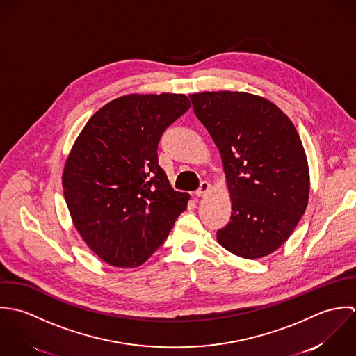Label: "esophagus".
Returning a JSON list of instances; mask_svg holds the SVG:
<instances>
[{
    "mask_svg": "<svg viewBox=\"0 0 356 356\" xmlns=\"http://www.w3.org/2000/svg\"><path fill=\"white\" fill-rule=\"evenodd\" d=\"M211 190H212L211 183H208V181H202V183H201V186H200V188L195 191V194H197V197L202 198V197H207V195L211 193Z\"/></svg>",
    "mask_w": 356,
    "mask_h": 356,
    "instance_id": "obj_1",
    "label": "esophagus"
}]
</instances>
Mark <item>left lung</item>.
Returning a JSON list of instances; mask_svg holds the SVG:
<instances>
[{
	"label": "left lung",
	"instance_id": "8db88e82",
	"mask_svg": "<svg viewBox=\"0 0 356 356\" xmlns=\"http://www.w3.org/2000/svg\"><path fill=\"white\" fill-rule=\"evenodd\" d=\"M217 145L232 212L218 243L243 259L281 248L305 212L309 172L300 136L273 102L246 92L190 95Z\"/></svg>",
	"mask_w": 356,
	"mask_h": 356
}]
</instances>
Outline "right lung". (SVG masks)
<instances>
[{"instance_id":"obj_1","label":"right lung","mask_w":356,"mask_h":356,"mask_svg":"<svg viewBox=\"0 0 356 356\" xmlns=\"http://www.w3.org/2000/svg\"><path fill=\"white\" fill-rule=\"evenodd\" d=\"M191 107L186 95H127L96 111L72 145L63 193L86 245L114 267H139L165 242L190 195L158 165L166 128Z\"/></svg>"}]
</instances>
